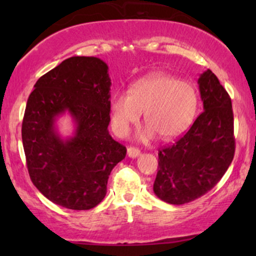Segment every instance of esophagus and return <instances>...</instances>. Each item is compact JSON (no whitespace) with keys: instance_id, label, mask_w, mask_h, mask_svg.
Instances as JSON below:
<instances>
[{"instance_id":"obj_1","label":"esophagus","mask_w":256,"mask_h":256,"mask_svg":"<svg viewBox=\"0 0 256 256\" xmlns=\"http://www.w3.org/2000/svg\"><path fill=\"white\" fill-rule=\"evenodd\" d=\"M140 154V149L134 148V146H130V148H128V155L130 158H137Z\"/></svg>"}]
</instances>
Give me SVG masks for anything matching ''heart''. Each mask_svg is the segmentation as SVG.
Segmentation results:
<instances>
[{
	"instance_id": "heart-1",
	"label": "heart",
	"mask_w": 256,
	"mask_h": 256,
	"mask_svg": "<svg viewBox=\"0 0 256 256\" xmlns=\"http://www.w3.org/2000/svg\"><path fill=\"white\" fill-rule=\"evenodd\" d=\"M198 92L189 82L167 74H152L119 91L110 102L113 130L125 136L144 112L146 136L154 132L164 140L177 137L189 128L198 110Z\"/></svg>"
}]
</instances>
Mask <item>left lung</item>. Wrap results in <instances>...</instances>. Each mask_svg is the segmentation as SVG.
<instances>
[{
	"mask_svg": "<svg viewBox=\"0 0 256 256\" xmlns=\"http://www.w3.org/2000/svg\"><path fill=\"white\" fill-rule=\"evenodd\" d=\"M198 88L204 112L176 143L158 150L154 192L171 204L201 198L222 178L234 155V112L228 91L210 71Z\"/></svg>",
	"mask_w": 256,
	"mask_h": 256,
	"instance_id": "1",
	"label": "left lung"
}]
</instances>
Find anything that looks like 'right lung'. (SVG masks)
Masks as SVG:
<instances>
[{"instance_id": "1", "label": "right lung", "mask_w": 256, "mask_h": 256, "mask_svg": "<svg viewBox=\"0 0 256 256\" xmlns=\"http://www.w3.org/2000/svg\"><path fill=\"white\" fill-rule=\"evenodd\" d=\"M110 84L101 58L72 56L38 79L28 96L22 126L28 174L46 198L68 210L96 207L112 170L126 155L108 132ZM64 111L76 124L67 140L54 128Z\"/></svg>"}]
</instances>
